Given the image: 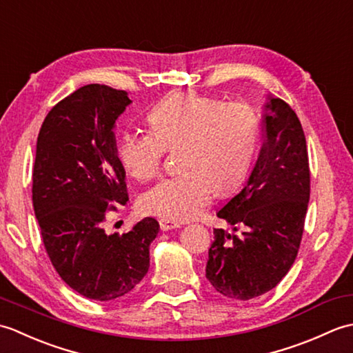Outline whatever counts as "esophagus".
Instances as JSON below:
<instances>
[{"label":"esophagus","instance_id":"1","mask_svg":"<svg viewBox=\"0 0 353 353\" xmlns=\"http://www.w3.org/2000/svg\"><path fill=\"white\" fill-rule=\"evenodd\" d=\"M159 226H161L162 232H168V230H172V229H179V228H181V224L176 223V221H171V220H161Z\"/></svg>","mask_w":353,"mask_h":353}]
</instances>
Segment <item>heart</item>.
<instances>
[{"instance_id": "b5f03b06", "label": "heart", "mask_w": 353, "mask_h": 353, "mask_svg": "<svg viewBox=\"0 0 353 353\" xmlns=\"http://www.w3.org/2000/svg\"><path fill=\"white\" fill-rule=\"evenodd\" d=\"M148 130L124 132L117 156L129 176L147 182L161 170L165 148L177 147L181 172L153 186L141 206L165 220L197 219L215 191L228 194L244 181L258 145L259 125L244 103H221L182 89L163 97L147 114Z\"/></svg>"}]
</instances>
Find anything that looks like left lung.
<instances>
[{
  "label": "left lung",
  "mask_w": 353,
  "mask_h": 353,
  "mask_svg": "<svg viewBox=\"0 0 353 353\" xmlns=\"http://www.w3.org/2000/svg\"><path fill=\"white\" fill-rule=\"evenodd\" d=\"M265 141L243 190L216 215L234 232L214 229L206 277L235 301L265 294L288 273L297 256L310 201L306 139L296 112L268 95Z\"/></svg>",
  "instance_id": "left-lung-1"
}]
</instances>
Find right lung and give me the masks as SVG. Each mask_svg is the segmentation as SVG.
I'll return each instance as SVG.
<instances>
[{
  "instance_id": "1",
  "label": "right lung",
  "mask_w": 353,
  "mask_h": 353,
  "mask_svg": "<svg viewBox=\"0 0 353 353\" xmlns=\"http://www.w3.org/2000/svg\"><path fill=\"white\" fill-rule=\"evenodd\" d=\"M130 103L125 91L86 85L48 112L36 144L32 192L45 250L66 285L99 302L142 281L159 232L152 216L123 235L103 228L108 209L129 200L114 130Z\"/></svg>"
}]
</instances>
